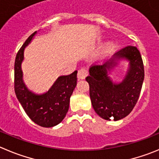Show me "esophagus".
I'll use <instances>...</instances> for the list:
<instances>
[{
    "label": "esophagus",
    "mask_w": 159,
    "mask_h": 159,
    "mask_svg": "<svg viewBox=\"0 0 159 159\" xmlns=\"http://www.w3.org/2000/svg\"><path fill=\"white\" fill-rule=\"evenodd\" d=\"M89 75V71L86 68L82 67L81 69L78 70V78L79 79H84V78H86Z\"/></svg>",
    "instance_id": "34e87169"
}]
</instances>
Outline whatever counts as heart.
<instances>
[{
  "instance_id": "heart-1",
  "label": "heart",
  "mask_w": 159,
  "mask_h": 159,
  "mask_svg": "<svg viewBox=\"0 0 159 159\" xmlns=\"http://www.w3.org/2000/svg\"><path fill=\"white\" fill-rule=\"evenodd\" d=\"M112 48H113V45H112V44H109V45L107 47V51H110V50H111Z\"/></svg>"
}]
</instances>
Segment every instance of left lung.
I'll list each match as a JSON object with an SVG mask.
<instances>
[{"mask_svg":"<svg viewBox=\"0 0 159 159\" xmlns=\"http://www.w3.org/2000/svg\"><path fill=\"white\" fill-rule=\"evenodd\" d=\"M121 59L129 61L123 80L113 83L108 73ZM86 81L89 84L92 105L96 113L105 120L118 121L126 117L137 103L144 79V67L140 52L135 46H126L103 65L91 66Z\"/></svg>","mask_w":159,"mask_h":159,"instance_id":"1","label":"left lung"}]
</instances>
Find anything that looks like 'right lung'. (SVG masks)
Masks as SVG:
<instances>
[{
  "label": "right lung",
  "instance_id": "right-lung-1",
  "mask_svg": "<svg viewBox=\"0 0 159 159\" xmlns=\"http://www.w3.org/2000/svg\"><path fill=\"white\" fill-rule=\"evenodd\" d=\"M37 31L26 39L19 50L15 61V93L26 115L34 122L45 128L53 127L63 120L69 110L70 98L77 85L75 70L69 75L59 76L48 92L36 94L29 90L23 79L21 64L24 49Z\"/></svg>",
  "mask_w": 159,
  "mask_h": 159
}]
</instances>
